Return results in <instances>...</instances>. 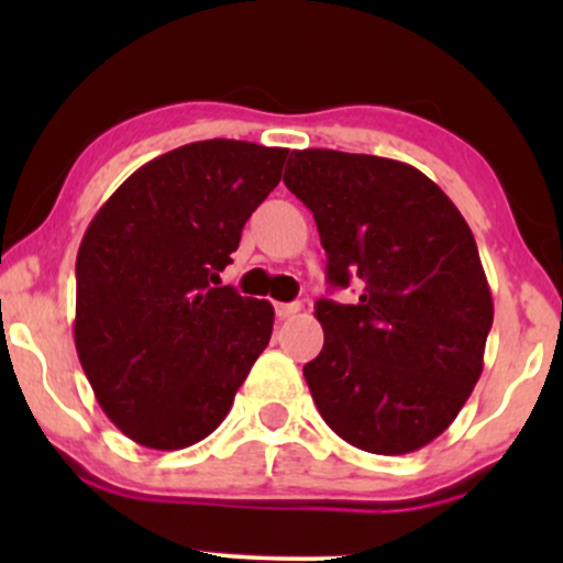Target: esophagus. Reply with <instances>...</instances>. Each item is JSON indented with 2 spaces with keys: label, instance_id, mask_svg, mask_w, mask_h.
<instances>
[{
  "label": "esophagus",
  "instance_id": "obj_1",
  "mask_svg": "<svg viewBox=\"0 0 563 563\" xmlns=\"http://www.w3.org/2000/svg\"><path fill=\"white\" fill-rule=\"evenodd\" d=\"M296 312H301V303L299 301H290V303H275V314L280 320H288L294 318Z\"/></svg>",
  "mask_w": 563,
  "mask_h": 563
}]
</instances>
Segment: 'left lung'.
I'll list each match as a JSON object with an SVG mask.
<instances>
[{"label": "left lung", "instance_id": "obj_1", "mask_svg": "<svg viewBox=\"0 0 563 563\" xmlns=\"http://www.w3.org/2000/svg\"><path fill=\"white\" fill-rule=\"evenodd\" d=\"M283 183L312 211L333 288L320 299L325 344L303 365L325 423L376 455L426 448L482 376L493 294L474 232L439 187L402 161L294 151Z\"/></svg>", "mask_w": 563, "mask_h": 563}]
</instances>
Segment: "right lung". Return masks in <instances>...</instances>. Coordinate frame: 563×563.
<instances>
[{
    "instance_id": "add662e5",
    "label": "right lung",
    "mask_w": 563,
    "mask_h": 563,
    "mask_svg": "<svg viewBox=\"0 0 563 563\" xmlns=\"http://www.w3.org/2000/svg\"><path fill=\"white\" fill-rule=\"evenodd\" d=\"M286 158L256 142H190L134 172L84 232L76 352L102 412L142 448L209 437L269 344L273 303L219 273Z\"/></svg>"
}]
</instances>
